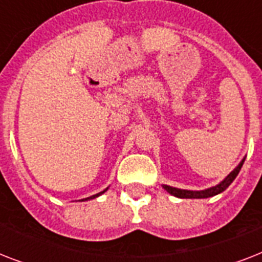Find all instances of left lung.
<instances>
[{"mask_svg":"<svg viewBox=\"0 0 262 262\" xmlns=\"http://www.w3.org/2000/svg\"><path fill=\"white\" fill-rule=\"evenodd\" d=\"M245 159L238 164V167L234 168V171H231L227 175V178L224 179L223 182H220L219 185H216L213 187H209L207 190L201 191H193V190H182V189H177V187L167 186V185H163V187L170 193V194L175 195V197H179V199H208V197H212V195H216L224 191L232 183V181L236 178V175L239 174L241 168H242V164H244Z\"/></svg>","mask_w":262,"mask_h":262,"instance_id":"left-lung-1","label":"left lung"}]
</instances>
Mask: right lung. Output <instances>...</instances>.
<instances>
[{
  "mask_svg": "<svg viewBox=\"0 0 262 262\" xmlns=\"http://www.w3.org/2000/svg\"><path fill=\"white\" fill-rule=\"evenodd\" d=\"M106 190H107V189H106ZM106 190L100 191V193H98V194H95V195H91V197H88V199H84V200H91V199H95V197H98V195L103 194V193H104V191H106ZM84 200H81V201H84Z\"/></svg>",
  "mask_w": 262,
  "mask_h": 262,
  "instance_id": "obj_1",
  "label": "right lung"
}]
</instances>
